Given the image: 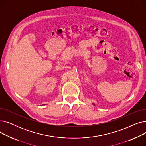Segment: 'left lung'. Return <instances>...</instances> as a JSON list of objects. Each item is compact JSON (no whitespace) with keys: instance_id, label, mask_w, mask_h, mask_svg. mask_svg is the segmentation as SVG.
<instances>
[{"instance_id":"left-lung-1","label":"left lung","mask_w":146,"mask_h":146,"mask_svg":"<svg viewBox=\"0 0 146 146\" xmlns=\"http://www.w3.org/2000/svg\"><path fill=\"white\" fill-rule=\"evenodd\" d=\"M93 105H95V104H93Z\"/></svg>"}]
</instances>
